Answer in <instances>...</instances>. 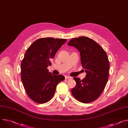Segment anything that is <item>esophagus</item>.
<instances>
[{"instance_id":"1","label":"esophagus","mask_w":128,"mask_h":128,"mask_svg":"<svg viewBox=\"0 0 128 128\" xmlns=\"http://www.w3.org/2000/svg\"><path fill=\"white\" fill-rule=\"evenodd\" d=\"M65 79H71V78H72L71 77H70V76H65Z\"/></svg>"}]
</instances>
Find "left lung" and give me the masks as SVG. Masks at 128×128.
<instances>
[{
  "mask_svg": "<svg viewBox=\"0 0 128 128\" xmlns=\"http://www.w3.org/2000/svg\"><path fill=\"white\" fill-rule=\"evenodd\" d=\"M68 45L79 50L82 66L86 73L82 80L74 78L76 86L71 89L72 94L81 102H92L102 94L108 80L109 63L107 54L95 41L84 36L72 38Z\"/></svg>",
  "mask_w": 128,
  "mask_h": 128,
  "instance_id": "obj_1",
  "label": "left lung"
}]
</instances>
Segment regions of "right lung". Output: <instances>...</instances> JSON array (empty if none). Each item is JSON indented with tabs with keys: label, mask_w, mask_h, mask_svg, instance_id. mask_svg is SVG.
<instances>
[{
	"label": "right lung",
	"mask_w": 128,
	"mask_h": 128,
	"mask_svg": "<svg viewBox=\"0 0 128 128\" xmlns=\"http://www.w3.org/2000/svg\"><path fill=\"white\" fill-rule=\"evenodd\" d=\"M66 39L41 38L27 50L21 64V80L25 91L33 101L42 104L54 96L57 84L64 80L62 75H54L47 67Z\"/></svg>",
	"instance_id": "1"
}]
</instances>
